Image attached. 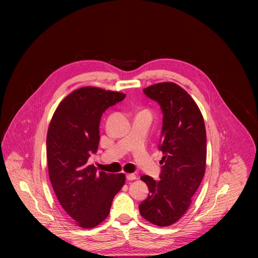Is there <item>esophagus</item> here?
I'll list each match as a JSON object with an SVG mask.
<instances>
[{
  "mask_svg": "<svg viewBox=\"0 0 258 258\" xmlns=\"http://www.w3.org/2000/svg\"><path fill=\"white\" fill-rule=\"evenodd\" d=\"M126 179H127V180L137 179V175L134 174V173H127V174H126Z\"/></svg>",
  "mask_w": 258,
  "mask_h": 258,
  "instance_id": "obj_1",
  "label": "esophagus"
}]
</instances>
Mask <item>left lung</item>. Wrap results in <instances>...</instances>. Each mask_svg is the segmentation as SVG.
I'll use <instances>...</instances> for the list:
<instances>
[{
    "mask_svg": "<svg viewBox=\"0 0 258 258\" xmlns=\"http://www.w3.org/2000/svg\"><path fill=\"white\" fill-rule=\"evenodd\" d=\"M143 92L160 105L163 114L158 145L163 165L159 180L141 176L150 194L139 205V210L151 224L167 227L188 210L204 176L205 124L195 101L176 84L160 83Z\"/></svg>",
    "mask_w": 258,
    "mask_h": 258,
    "instance_id": "left-lung-1",
    "label": "left lung"
}]
</instances>
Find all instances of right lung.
Segmentation results:
<instances>
[{
	"mask_svg": "<svg viewBox=\"0 0 258 258\" xmlns=\"http://www.w3.org/2000/svg\"><path fill=\"white\" fill-rule=\"evenodd\" d=\"M125 95L85 87L69 94L57 107L47 135L49 176L65 212L79 227L95 228L108 216L123 173L97 171L88 164L98 150L100 120L105 110Z\"/></svg>",
	"mask_w": 258,
	"mask_h": 258,
	"instance_id": "add662e5",
	"label": "right lung"
}]
</instances>
